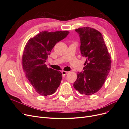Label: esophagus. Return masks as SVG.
<instances>
[{
    "mask_svg": "<svg viewBox=\"0 0 129 129\" xmlns=\"http://www.w3.org/2000/svg\"><path fill=\"white\" fill-rule=\"evenodd\" d=\"M62 75L63 76H65L66 75V74L68 73V72H66V71H62Z\"/></svg>",
    "mask_w": 129,
    "mask_h": 129,
    "instance_id": "34e87169",
    "label": "esophagus"
}]
</instances>
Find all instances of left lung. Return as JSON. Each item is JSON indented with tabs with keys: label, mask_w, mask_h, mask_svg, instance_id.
I'll return each mask as SVG.
<instances>
[{
	"label": "left lung",
	"mask_w": 129,
	"mask_h": 129,
	"mask_svg": "<svg viewBox=\"0 0 129 129\" xmlns=\"http://www.w3.org/2000/svg\"><path fill=\"white\" fill-rule=\"evenodd\" d=\"M75 31L80 38L81 54L86 59L84 71L77 73L73 86L80 93L89 96L104 84L111 69V57L100 32L89 27Z\"/></svg>",
	"instance_id": "1"
}]
</instances>
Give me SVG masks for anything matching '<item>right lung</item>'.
Returning <instances> with one entry per match:
<instances>
[{"label":"right lung","mask_w":129,"mask_h":129,"mask_svg":"<svg viewBox=\"0 0 129 129\" xmlns=\"http://www.w3.org/2000/svg\"><path fill=\"white\" fill-rule=\"evenodd\" d=\"M69 33L66 31H42L26 43L22 56L23 69L30 83L41 95H51L60 84L62 73L49 69L45 63L54 46Z\"/></svg>","instance_id":"add662e5"}]
</instances>
